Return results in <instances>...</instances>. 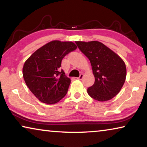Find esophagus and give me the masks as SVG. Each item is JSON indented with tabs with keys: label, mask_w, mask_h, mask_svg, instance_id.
I'll list each match as a JSON object with an SVG mask.
<instances>
[{
	"label": "esophagus",
	"mask_w": 147,
	"mask_h": 147,
	"mask_svg": "<svg viewBox=\"0 0 147 147\" xmlns=\"http://www.w3.org/2000/svg\"><path fill=\"white\" fill-rule=\"evenodd\" d=\"M83 77H84V74H81L80 75V76L79 77H78V78H77V79H78V80H82L83 78Z\"/></svg>",
	"instance_id": "1"
}]
</instances>
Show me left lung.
<instances>
[{
    "label": "left lung",
    "mask_w": 147,
    "mask_h": 147,
    "mask_svg": "<svg viewBox=\"0 0 147 147\" xmlns=\"http://www.w3.org/2000/svg\"><path fill=\"white\" fill-rule=\"evenodd\" d=\"M78 49L91 62L94 83L88 93L98 101L110 100L117 94L125 82L126 68L117 54L99 41H76Z\"/></svg>",
    "instance_id": "left-lung-1"
}]
</instances>
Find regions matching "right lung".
<instances>
[{
    "instance_id": "right-lung-1",
    "label": "right lung",
    "mask_w": 147,
    "mask_h": 147,
    "mask_svg": "<svg viewBox=\"0 0 147 147\" xmlns=\"http://www.w3.org/2000/svg\"><path fill=\"white\" fill-rule=\"evenodd\" d=\"M76 48L73 42L53 41L37 50L25 61L24 81L42 102L56 104L67 93L71 80L60 69L61 60Z\"/></svg>"
}]
</instances>
